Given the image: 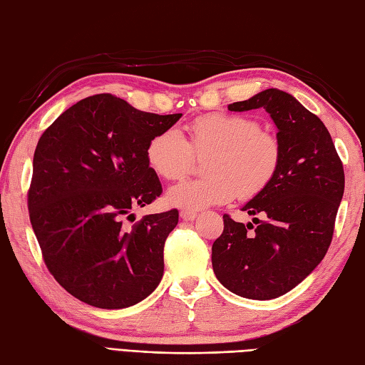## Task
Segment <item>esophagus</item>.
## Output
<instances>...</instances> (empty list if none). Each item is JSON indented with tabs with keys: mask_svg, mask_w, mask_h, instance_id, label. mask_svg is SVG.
Here are the masks:
<instances>
[{
	"mask_svg": "<svg viewBox=\"0 0 365 365\" xmlns=\"http://www.w3.org/2000/svg\"><path fill=\"white\" fill-rule=\"evenodd\" d=\"M180 217L184 220V222H192L193 219L197 217V212H193V211H181L180 212Z\"/></svg>",
	"mask_w": 365,
	"mask_h": 365,
	"instance_id": "esophagus-1",
	"label": "esophagus"
}]
</instances>
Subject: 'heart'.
I'll use <instances>...</instances> for the list:
<instances>
[{
	"label": "heart",
	"instance_id": "heart-1",
	"mask_svg": "<svg viewBox=\"0 0 365 365\" xmlns=\"http://www.w3.org/2000/svg\"><path fill=\"white\" fill-rule=\"evenodd\" d=\"M193 153L211 155L206 165L210 176L182 180L167 192V202L185 211L228 203L237 193L257 197L269 187L280 165L277 138L263 132L254 118L228 113L197 118L190 125V143L176 128L158 133L148 143L146 159L159 176L178 180L190 170Z\"/></svg>",
	"mask_w": 365,
	"mask_h": 365
}]
</instances>
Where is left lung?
<instances>
[{"instance_id":"1","label":"left lung","mask_w":365,"mask_h":365,"mask_svg":"<svg viewBox=\"0 0 365 365\" xmlns=\"http://www.w3.org/2000/svg\"><path fill=\"white\" fill-rule=\"evenodd\" d=\"M264 108L277 128L280 165L269 187L242 206L244 225L224 215L212 244V269L230 292L267 301L288 293L322 263L332 241L345 175L323 121L293 98L269 88L230 111ZM264 217L258 221L255 215Z\"/></svg>"}]
</instances>
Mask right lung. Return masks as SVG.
I'll return each instance as SVG.
<instances>
[{
	"mask_svg": "<svg viewBox=\"0 0 365 365\" xmlns=\"http://www.w3.org/2000/svg\"><path fill=\"white\" fill-rule=\"evenodd\" d=\"M182 113L155 115L111 94L77 102L42 133L33 159L29 220L43 262L66 292L99 309H125L163 276L176 210L132 227L133 210L162 193L146 148Z\"/></svg>",
	"mask_w": 365,
	"mask_h": 365,
	"instance_id": "1",
	"label": "right lung"
}]
</instances>
